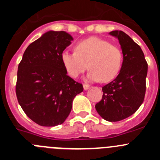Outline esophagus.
Segmentation results:
<instances>
[{
    "instance_id": "obj_1",
    "label": "esophagus",
    "mask_w": 160,
    "mask_h": 160,
    "mask_svg": "<svg viewBox=\"0 0 160 160\" xmlns=\"http://www.w3.org/2000/svg\"><path fill=\"white\" fill-rule=\"evenodd\" d=\"M90 88V86H89L88 84H83V89H84L85 90H87Z\"/></svg>"
}]
</instances>
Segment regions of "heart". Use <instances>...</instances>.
<instances>
[{
  "label": "heart",
  "instance_id": "heart-1",
  "mask_svg": "<svg viewBox=\"0 0 160 160\" xmlns=\"http://www.w3.org/2000/svg\"><path fill=\"white\" fill-rule=\"evenodd\" d=\"M74 49L75 52L64 51L61 55L63 66L71 77H78L87 70V64L90 71L87 79L91 82H111L121 70L122 50L108 41L90 38L78 42Z\"/></svg>",
  "mask_w": 160,
  "mask_h": 160
}]
</instances>
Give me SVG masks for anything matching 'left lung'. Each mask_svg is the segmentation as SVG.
<instances>
[{
	"label": "left lung",
	"mask_w": 160,
	"mask_h": 160,
	"mask_svg": "<svg viewBox=\"0 0 160 160\" xmlns=\"http://www.w3.org/2000/svg\"><path fill=\"white\" fill-rule=\"evenodd\" d=\"M109 34L118 38L123 61L116 78L102 87V98L95 109L105 120L117 122L131 116L143 102L148 63L140 46L127 33L114 30Z\"/></svg>",
	"instance_id": "obj_1"
}]
</instances>
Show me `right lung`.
<instances>
[{
  "mask_svg": "<svg viewBox=\"0 0 160 160\" xmlns=\"http://www.w3.org/2000/svg\"><path fill=\"white\" fill-rule=\"evenodd\" d=\"M73 40L65 31H48L26 48L18 66L16 94L28 117L38 125L65 122L82 85L67 75L61 55Z\"/></svg>",
  "mask_w": 160,
  "mask_h": 160,
  "instance_id": "add662e5",
  "label": "right lung"
}]
</instances>
